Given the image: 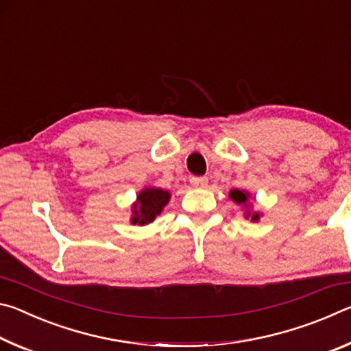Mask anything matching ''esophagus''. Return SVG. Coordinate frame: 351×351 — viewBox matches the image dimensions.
<instances>
[{
    "label": "esophagus",
    "mask_w": 351,
    "mask_h": 351,
    "mask_svg": "<svg viewBox=\"0 0 351 351\" xmlns=\"http://www.w3.org/2000/svg\"><path fill=\"white\" fill-rule=\"evenodd\" d=\"M207 182H209V180H207L206 176H192V178H190V184H192L193 187L204 189V187H207Z\"/></svg>",
    "instance_id": "esophagus-1"
}]
</instances>
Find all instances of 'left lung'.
<instances>
[{
    "mask_svg": "<svg viewBox=\"0 0 351 351\" xmlns=\"http://www.w3.org/2000/svg\"><path fill=\"white\" fill-rule=\"evenodd\" d=\"M229 198L234 201L235 204L241 206V209L245 210V213H243V217H245L246 219L251 218V221H258L260 219V213L254 210V206L251 203V193L247 192V190H240V189H232L229 192ZM254 201V199H252Z\"/></svg>",
    "mask_w": 351,
    "mask_h": 351,
    "instance_id": "1",
    "label": "left lung"
}]
</instances>
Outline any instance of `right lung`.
Returning a JSON list of instances; mask_svg holds the SVG:
<instances>
[{"instance_id":"add662e5","label":"right lung","mask_w":351,"mask_h":351,"mask_svg":"<svg viewBox=\"0 0 351 351\" xmlns=\"http://www.w3.org/2000/svg\"><path fill=\"white\" fill-rule=\"evenodd\" d=\"M169 190L159 187H144L136 195V201L132 204V217L130 223L145 226L154 221V218L161 215L164 207L170 201Z\"/></svg>"}]
</instances>
